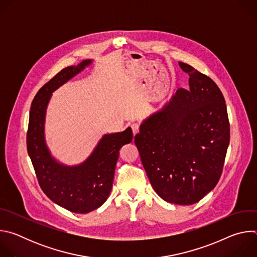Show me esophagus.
<instances>
[{"label": "esophagus", "instance_id": "esophagus-1", "mask_svg": "<svg viewBox=\"0 0 257 257\" xmlns=\"http://www.w3.org/2000/svg\"><path fill=\"white\" fill-rule=\"evenodd\" d=\"M139 128H140V125H139L138 123H133V124H131V129H132V132H133L134 135H135L136 133H138Z\"/></svg>", "mask_w": 257, "mask_h": 257}]
</instances>
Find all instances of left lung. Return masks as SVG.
Segmentation results:
<instances>
[{
    "mask_svg": "<svg viewBox=\"0 0 257 257\" xmlns=\"http://www.w3.org/2000/svg\"><path fill=\"white\" fill-rule=\"evenodd\" d=\"M189 87L140 126L134 142L155 191L164 200L190 205L221 178L230 142L224 95L208 76L186 63Z\"/></svg>",
    "mask_w": 257,
    "mask_h": 257,
    "instance_id": "1",
    "label": "left lung"
}]
</instances>
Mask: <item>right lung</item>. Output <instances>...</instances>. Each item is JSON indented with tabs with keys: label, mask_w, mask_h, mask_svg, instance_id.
I'll return each instance as SVG.
<instances>
[{
	"label": "right lung",
	"mask_w": 257,
	"mask_h": 257,
	"mask_svg": "<svg viewBox=\"0 0 257 257\" xmlns=\"http://www.w3.org/2000/svg\"><path fill=\"white\" fill-rule=\"evenodd\" d=\"M90 63L85 60L64 68L38 91L31 103L26 135L27 153L42 190L52 201L76 213L92 211L106 200L112 190L119 151L133 138L130 127L123 132L105 134L91 156L76 167L63 166L51 157L44 124L52 92Z\"/></svg>",
	"instance_id": "1"
}]
</instances>
